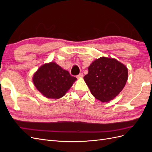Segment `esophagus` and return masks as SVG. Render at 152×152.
<instances>
[{"mask_svg": "<svg viewBox=\"0 0 152 152\" xmlns=\"http://www.w3.org/2000/svg\"><path fill=\"white\" fill-rule=\"evenodd\" d=\"M84 77V75H83V73H80L79 75H78L77 76V77L78 78V79H80V78H82Z\"/></svg>", "mask_w": 152, "mask_h": 152, "instance_id": "1", "label": "esophagus"}]
</instances>
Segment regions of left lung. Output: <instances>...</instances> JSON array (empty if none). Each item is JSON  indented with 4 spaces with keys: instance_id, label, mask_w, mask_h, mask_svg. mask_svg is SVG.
<instances>
[{
    "instance_id": "left-lung-1",
    "label": "left lung",
    "mask_w": 152,
    "mask_h": 152,
    "mask_svg": "<svg viewBox=\"0 0 152 152\" xmlns=\"http://www.w3.org/2000/svg\"><path fill=\"white\" fill-rule=\"evenodd\" d=\"M88 71L84 80L92 95L103 103L110 102L118 95L128 79L126 66L112 58L95 59Z\"/></svg>"
}]
</instances>
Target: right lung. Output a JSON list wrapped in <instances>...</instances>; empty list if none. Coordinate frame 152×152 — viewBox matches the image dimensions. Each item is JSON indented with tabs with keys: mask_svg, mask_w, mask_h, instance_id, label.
<instances>
[{
	"mask_svg": "<svg viewBox=\"0 0 152 152\" xmlns=\"http://www.w3.org/2000/svg\"><path fill=\"white\" fill-rule=\"evenodd\" d=\"M35 87L45 97L59 99L65 96L77 78L55 62L40 66L32 78Z\"/></svg>",
	"mask_w": 152,
	"mask_h": 152,
	"instance_id": "add662e5",
	"label": "right lung"
}]
</instances>
